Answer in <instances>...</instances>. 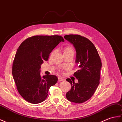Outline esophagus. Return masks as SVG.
I'll use <instances>...</instances> for the list:
<instances>
[{"label":"esophagus","mask_w":122,"mask_h":122,"mask_svg":"<svg viewBox=\"0 0 122 122\" xmlns=\"http://www.w3.org/2000/svg\"><path fill=\"white\" fill-rule=\"evenodd\" d=\"M64 81V79H63L62 77H59L58 78V81Z\"/></svg>","instance_id":"esophagus-1"}]
</instances>
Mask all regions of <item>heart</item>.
<instances>
[{
    "instance_id": "heart-1",
    "label": "heart",
    "mask_w": 122,
    "mask_h": 122,
    "mask_svg": "<svg viewBox=\"0 0 122 122\" xmlns=\"http://www.w3.org/2000/svg\"><path fill=\"white\" fill-rule=\"evenodd\" d=\"M64 53H69V54H74V50L73 48L71 46H67L65 47L63 50Z\"/></svg>"
}]
</instances>
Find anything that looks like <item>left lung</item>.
<instances>
[{
    "instance_id": "left-lung-1",
    "label": "left lung",
    "mask_w": 122,
    "mask_h": 122,
    "mask_svg": "<svg viewBox=\"0 0 122 122\" xmlns=\"http://www.w3.org/2000/svg\"><path fill=\"white\" fill-rule=\"evenodd\" d=\"M64 38L74 46L76 63L79 67L73 75L78 80L77 83L70 78L66 80L71 84V89L66 94V98L73 102L81 103L92 97L100 83L101 59L94 45L87 38L73 34L65 35Z\"/></svg>"
}]
</instances>
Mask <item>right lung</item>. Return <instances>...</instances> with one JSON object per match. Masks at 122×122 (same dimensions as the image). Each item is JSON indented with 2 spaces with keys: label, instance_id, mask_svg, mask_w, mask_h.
I'll return each mask as SVG.
<instances>
[{
  "label": "right lung",
  "instance_id": "add662e5",
  "mask_svg": "<svg viewBox=\"0 0 122 122\" xmlns=\"http://www.w3.org/2000/svg\"><path fill=\"white\" fill-rule=\"evenodd\" d=\"M63 38L58 35H36L23 41L17 50L12 72L16 89L24 100L39 103L47 98L51 86L58 81L53 75H41V64Z\"/></svg>",
  "mask_w": 122,
  "mask_h": 122
}]
</instances>
